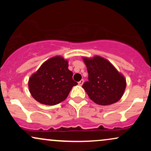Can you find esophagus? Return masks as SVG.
Wrapping results in <instances>:
<instances>
[{
    "instance_id": "esophagus-1",
    "label": "esophagus",
    "mask_w": 151,
    "mask_h": 151,
    "mask_svg": "<svg viewBox=\"0 0 151 151\" xmlns=\"http://www.w3.org/2000/svg\"><path fill=\"white\" fill-rule=\"evenodd\" d=\"M83 83H84V79H81V80H80L78 82V84H79V86H81L83 84Z\"/></svg>"
}]
</instances>
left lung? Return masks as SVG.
Returning <instances> with one entry per match:
<instances>
[{"label":"left lung","instance_id":"obj_1","mask_svg":"<svg viewBox=\"0 0 151 151\" xmlns=\"http://www.w3.org/2000/svg\"><path fill=\"white\" fill-rule=\"evenodd\" d=\"M89 81L82 85L90 99L99 105H110L121 99L126 86L125 77L114 65L99 56L83 58Z\"/></svg>","mask_w":151,"mask_h":151}]
</instances>
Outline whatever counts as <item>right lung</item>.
Returning <instances> with one entry per match:
<instances>
[{"label":"right lung","mask_w":151,"mask_h":151,"mask_svg":"<svg viewBox=\"0 0 151 151\" xmlns=\"http://www.w3.org/2000/svg\"><path fill=\"white\" fill-rule=\"evenodd\" d=\"M72 76L68 61L61 56L53 57L32 74L28 81L29 91L42 104H58L66 99L72 88L77 84Z\"/></svg>","instance_id":"1"}]
</instances>
